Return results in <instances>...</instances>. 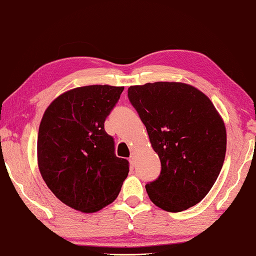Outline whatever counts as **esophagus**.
Returning <instances> with one entry per match:
<instances>
[{"instance_id": "esophagus-1", "label": "esophagus", "mask_w": 256, "mask_h": 256, "mask_svg": "<svg viewBox=\"0 0 256 256\" xmlns=\"http://www.w3.org/2000/svg\"><path fill=\"white\" fill-rule=\"evenodd\" d=\"M130 163H131L132 166H134V164H135V155H134V153L131 154V158H130Z\"/></svg>"}]
</instances>
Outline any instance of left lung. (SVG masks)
<instances>
[{
	"label": "left lung",
	"instance_id": "8db88e82",
	"mask_svg": "<svg viewBox=\"0 0 256 256\" xmlns=\"http://www.w3.org/2000/svg\"><path fill=\"white\" fill-rule=\"evenodd\" d=\"M128 96L161 161L158 178L145 185L150 200L173 213L201 202L226 152V130L213 103L198 88L176 82L135 85Z\"/></svg>",
	"mask_w": 256,
	"mask_h": 256
}]
</instances>
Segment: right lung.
I'll return each instance as SVG.
<instances>
[{
	"label": "right lung",
	"mask_w": 256,
	"mask_h": 256,
	"mask_svg": "<svg viewBox=\"0 0 256 256\" xmlns=\"http://www.w3.org/2000/svg\"><path fill=\"white\" fill-rule=\"evenodd\" d=\"M123 86L88 85L60 95L38 128V162L44 182L60 201L84 213L111 204L128 174V161L115 155L104 122Z\"/></svg>",
	"instance_id": "add662e5"
}]
</instances>
